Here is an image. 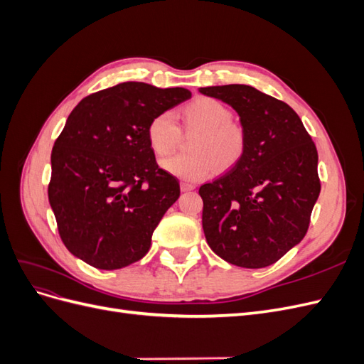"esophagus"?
Masks as SVG:
<instances>
[{
    "mask_svg": "<svg viewBox=\"0 0 364 364\" xmlns=\"http://www.w3.org/2000/svg\"><path fill=\"white\" fill-rule=\"evenodd\" d=\"M196 188L194 183H190V182H181V190L182 191H193Z\"/></svg>",
    "mask_w": 364,
    "mask_h": 364,
    "instance_id": "1",
    "label": "esophagus"
}]
</instances>
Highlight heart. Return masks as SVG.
Segmentation results:
<instances>
[{
  "instance_id": "1",
  "label": "heart",
  "mask_w": 364,
  "mask_h": 364,
  "mask_svg": "<svg viewBox=\"0 0 364 364\" xmlns=\"http://www.w3.org/2000/svg\"><path fill=\"white\" fill-rule=\"evenodd\" d=\"M182 115L185 126L202 130V135L193 144L196 155H176L162 161V168L168 174L188 182H200L217 171V164L222 168H229L243 156L245 132L232 124V112L223 103L200 97L186 105ZM146 136L155 155H168L181 136L173 112L165 111L153 117L147 124Z\"/></svg>"
}]
</instances>
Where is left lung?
<instances>
[{"label":"left lung","mask_w":364,"mask_h":364,"mask_svg":"<svg viewBox=\"0 0 364 364\" xmlns=\"http://www.w3.org/2000/svg\"><path fill=\"white\" fill-rule=\"evenodd\" d=\"M240 117L246 149L222 178L200 186L209 247L238 267L277 262L305 237L321 193L317 150L301 118L249 85L199 87Z\"/></svg>","instance_id":"1"}]
</instances>
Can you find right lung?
<instances>
[{
    "label": "right lung",
    "mask_w": 364,
    "mask_h": 364,
    "mask_svg": "<svg viewBox=\"0 0 364 364\" xmlns=\"http://www.w3.org/2000/svg\"><path fill=\"white\" fill-rule=\"evenodd\" d=\"M190 97L185 87L123 82L73 109L51 151L48 200L74 257L117 270L149 252L153 230L181 188L158 167L146 129Z\"/></svg>",
    "instance_id": "1"
}]
</instances>
